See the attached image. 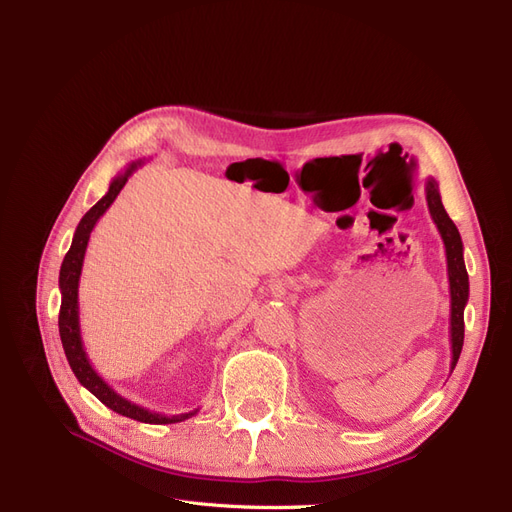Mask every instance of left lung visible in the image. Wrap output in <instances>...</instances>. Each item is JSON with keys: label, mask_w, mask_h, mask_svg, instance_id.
Masks as SVG:
<instances>
[{"label": "left lung", "mask_w": 512, "mask_h": 512, "mask_svg": "<svg viewBox=\"0 0 512 512\" xmlns=\"http://www.w3.org/2000/svg\"><path fill=\"white\" fill-rule=\"evenodd\" d=\"M425 196L431 220L436 224L440 237L444 241L446 252V271H448V290H451V371L455 369L459 354L463 348V309L468 305L470 297V282L466 262H463V243L457 226L448 218L444 211L438 181L427 177L425 181Z\"/></svg>", "instance_id": "obj_1"}]
</instances>
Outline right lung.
Listing matches in <instances>:
<instances>
[{
  "label": "right lung",
  "mask_w": 512,
  "mask_h": 512,
  "mask_svg": "<svg viewBox=\"0 0 512 512\" xmlns=\"http://www.w3.org/2000/svg\"><path fill=\"white\" fill-rule=\"evenodd\" d=\"M145 160H136L126 166L123 173H119L111 185H108V192L98 200V203L91 207L83 220L79 222L74 230L72 245L70 250L61 262L59 269V292H61V307H59V335H61V344H64L66 359L74 371L76 380H79L85 389L96 395L106 408H111L113 412L134 418V421L149 423V425H168V423H181L185 418H192L196 410L192 412H183V414H162V412H153L143 406L134 404V401L121 397L111 384L104 382V378L98 374V371L91 367L89 356L83 346V337H81V320H79V282H81V271H83V260L87 252V243L89 235L98 220L106 213V209L115 203L117 194L121 192L123 185L132 177L136 168H141Z\"/></svg>",
  "instance_id": "1"
}]
</instances>
